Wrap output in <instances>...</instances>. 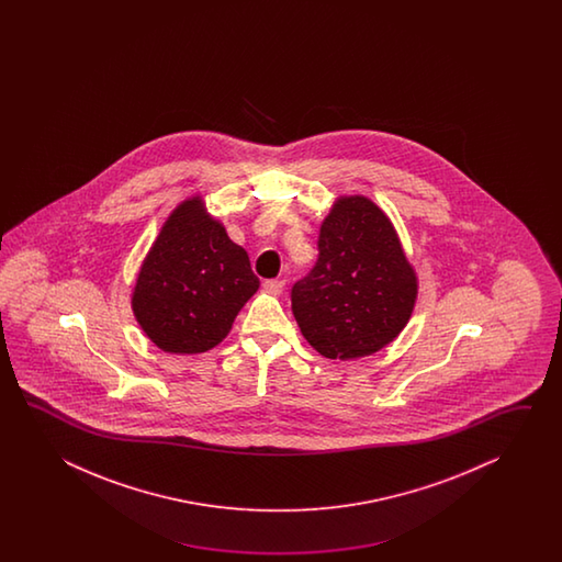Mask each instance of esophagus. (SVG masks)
Segmentation results:
<instances>
[{
	"label": "esophagus",
	"mask_w": 562,
	"mask_h": 562,
	"mask_svg": "<svg viewBox=\"0 0 562 562\" xmlns=\"http://www.w3.org/2000/svg\"><path fill=\"white\" fill-rule=\"evenodd\" d=\"M263 289L271 295H281L283 289H285V281L283 279H269V281H265Z\"/></svg>",
	"instance_id": "esophagus-1"
}]
</instances>
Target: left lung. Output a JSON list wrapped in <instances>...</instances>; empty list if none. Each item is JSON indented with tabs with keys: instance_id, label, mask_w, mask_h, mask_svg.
Masks as SVG:
<instances>
[{
	"instance_id": "left-lung-1",
	"label": "left lung",
	"mask_w": 562,
	"mask_h": 562,
	"mask_svg": "<svg viewBox=\"0 0 562 562\" xmlns=\"http://www.w3.org/2000/svg\"><path fill=\"white\" fill-rule=\"evenodd\" d=\"M319 257L291 289L301 334L329 359L363 358L394 341L416 303V276L392 223L363 196L335 203Z\"/></svg>"
}]
</instances>
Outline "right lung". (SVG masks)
<instances>
[{
  "label": "right lung",
  "instance_id": "1",
  "mask_svg": "<svg viewBox=\"0 0 562 562\" xmlns=\"http://www.w3.org/2000/svg\"><path fill=\"white\" fill-rule=\"evenodd\" d=\"M259 289L247 251L204 213L196 196L168 216L144 259L132 310L168 353H203L221 344Z\"/></svg>",
  "mask_w": 562,
  "mask_h": 562
}]
</instances>
